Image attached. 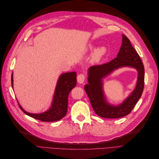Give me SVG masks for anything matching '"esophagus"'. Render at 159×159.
<instances>
[{"mask_svg":"<svg viewBox=\"0 0 159 159\" xmlns=\"http://www.w3.org/2000/svg\"><path fill=\"white\" fill-rule=\"evenodd\" d=\"M85 80V75L83 74H80L77 76V80L78 82L80 84H83Z\"/></svg>","mask_w":159,"mask_h":159,"instance_id":"34e87169","label":"esophagus"}]
</instances>
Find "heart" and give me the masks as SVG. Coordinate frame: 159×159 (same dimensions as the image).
<instances>
[{
    "instance_id": "obj_1",
    "label": "heart",
    "mask_w": 159,
    "mask_h": 159,
    "mask_svg": "<svg viewBox=\"0 0 159 159\" xmlns=\"http://www.w3.org/2000/svg\"><path fill=\"white\" fill-rule=\"evenodd\" d=\"M94 49V46L93 44H90L89 47L86 49V52H91ZM107 52V48L102 46L97 48L93 52V54L91 57V62L93 63H99L102 59L104 57V56L106 55Z\"/></svg>"
}]
</instances>
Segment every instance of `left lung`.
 Returning <instances> with one entry per match:
<instances>
[{"label": "left lung", "mask_w": 159, "mask_h": 159, "mask_svg": "<svg viewBox=\"0 0 159 159\" xmlns=\"http://www.w3.org/2000/svg\"><path fill=\"white\" fill-rule=\"evenodd\" d=\"M133 67L138 71L137 85L134 91L118 106L109 104L102 89V79L121 67ZM88 82L85 85L90 103L96 114L102 118H118L129 115L137 103L144 87V67L129 39L122 34V43L116 58L109 63L90 66L88 70Z\"/></svg>", "instance_id": "obj_1"}]
</instances>
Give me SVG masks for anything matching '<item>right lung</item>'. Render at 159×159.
Here are the masks:
<instances>
[{"mask_svg": "<svg viewBox=\"0 0 159 159\" xmlns=\"http://www.w3.org/2000/svg\"><path fill=\"white\" fill-rule=\"evenodd\" d=\"M76 72H66L60 75L55 93L53 97L51 107L40 114L29 113L25 111L19 104L20 109L26 115L42 122H56L62 119L66 114L68 107V96L70 90L76 85ZM11 85L13 87V74H11Z\"/></svg>", "mask_w": 159, "mask_h": 159, "instance_id": "right-lung-1", "label": "right lung"}]
</instances>
